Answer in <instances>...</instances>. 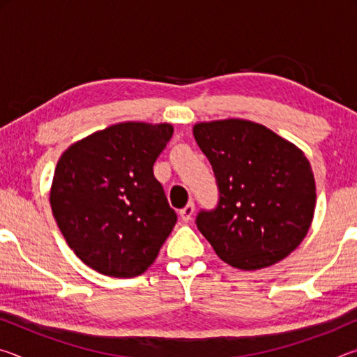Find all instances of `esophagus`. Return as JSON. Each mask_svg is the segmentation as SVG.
Returning a JSON list of instances; mask_svg holds the SVG:
<instances>
[{
  "mask_svg": "<svg viewBox=\"0 0 357 357\" xmlns=\"http://www.w3.org/2000/svg\"><path fill=\"white\" fill-rule=\"evenodd\" d=\"M193 211H195V204H193V202H190L185 208L179 211V215H181V219H183V222H189L192 219Z\"/></svg>",
  "mask_w": 357,
  "mask_h": 357,
  "instance_id": "esophagus-1",
  "label": "esophagus"
}]
</instances>
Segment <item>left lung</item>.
I'll list each match as a JSON object with an SVG mask.
<instances>
[{
  "mask_svg": "<svg viewBox=\"0 0 357 357\" xmlns=\"http://www.w3.org/2000/svg\"><path fill=\"white\" fill-rule=\"evenodd\" d=\"M213 165L219 202L197 215L220 259L252 271L288 257L309 231L315 178L307 157L261 124L223 119L193 126Z\"/></svg>",
  "mask_w": 357,
  "mask_h": 357,
  "instance_id": "left-lung-1",
  "label": "left lung"
}]
</instances>
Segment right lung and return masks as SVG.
I'll return each instance as SVG.
<instances>
[{
    "label": "right lung",
    "mask_w": 357,
    "mask_h": 357,
    "mask_svg": "<svg viewBox=\"0 0 357 357\" xmlns=\"http://www.w3.org/2000/svg\"><path fill=\"white\" fill-rule=\"evenodd\" d=\"M170 124L121 123L72 144L58 160L50 204L66 243L110 277L143 274L172 233L170 208L153 165Z\"/></svg>",
    "instance_id": "add662e5"
}]
</instances>
